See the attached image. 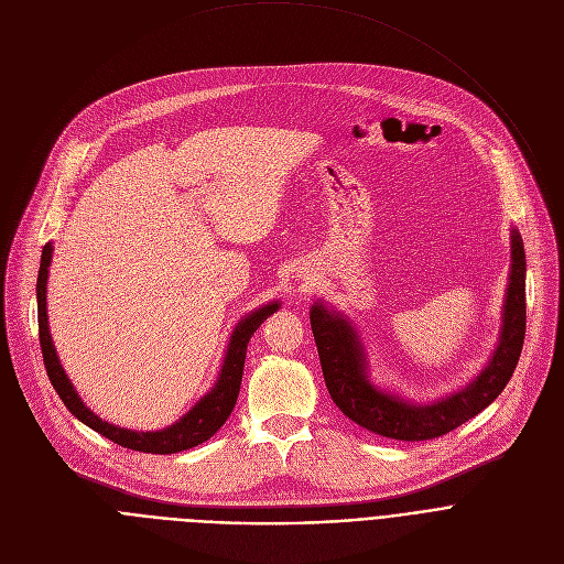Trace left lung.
<instances>
[{
	"label": "left lung",
	"mask_w": 564,
	"mask_h": 564,
	"mask_svg": "<svg viewBox=\"0 0 564 564\" xmlns=\"http://www.w3.org/2000/svg\"><path fill=\"white\" fill-rule=\"evenodd\" d=\"M511 241L513 264L505 302V325L490 362L470 386L427 405L408 403L373 388L367 379L365 354L354 327L318 302L311 306V332L316 338L323 377L345 416L388 440L425 442L459 427L499 397L518 367L527 332V258L518 230H513Z\"/></svg>",
	"instance_id": "left-lung-1"
}]
</instances>
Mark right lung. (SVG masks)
<instances>
[{"instance_id":"right-lung-1","label":"right lung","mask_w":564,"mask_h":564,"mask_svg":"<svg viewBox=\"0 0 564 564\" xmlns=\"http://www.w3.org/2000/svg\"><path fill=\"white\" fill-rule=\"evenodd\" d=\"M51 250H53L51 243H46L42 248V262H40V271H37V329H40V347H42V358H44L48 381H51L53 390L57 392V397L62 399V403H65L69 408V412L74 416H78L85 425L100 432L113 444H118L122 448H130V451L152 453V455H172V453H181V451L195 448V446L208 442L210 436L226 423V419L230 416V412L237 403L248 340L253 338V334L260 329V325L271 314H275L280 304L271 302V304L258 308L256 314H250L235 327L217 386L181 421H176L174 425H170L161 432H132V430L105 423L91 410H87L85 403L80 401V397L76 394L74 386L69 383L65 369H62V365L57 360V354H55V347H53V340L48 334V323H46V278H48V264H51Z\"/></svg>"}]
</instances>
